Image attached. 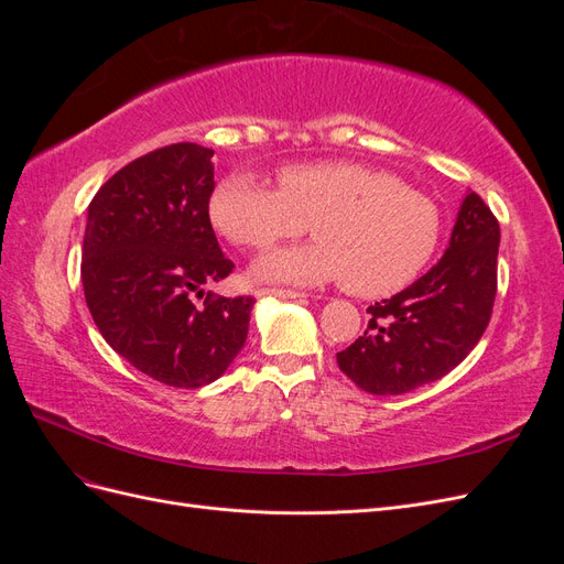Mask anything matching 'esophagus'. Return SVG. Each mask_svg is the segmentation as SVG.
<instances>
[{"mask_svg":"<svg viewBox=\"0 0 564 564\" xmlns=\"http://www.w3.org/2000/svg\"><path fill=\"white\" fill-rule=\"evenodd\" d=\"M256 296H275V299H305L301 292H292V289H261Z\"/></svg>","mask_w":564,"mask_h":564,"instance_id":"obj_1","label":"esophagus"}]
</instances>
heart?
Returning <instances> with one entry per match:
<instances>
[{
    "mask_svg": "<svg viewBox=\"0 0 564 564\" xmlns=\"http://www.w3.org/2000/svg\"><path fill=\"white\" fill-rule=\"evenodd\" d=\"M209 218L228 242L268 249L311 220L315 242L261 256L253 280L313 286L344 282L355 296H386L412 282L433 259L437 204L383 169L352 160L286 164L278 187L253 174L216 185Z\"/></svg>",
    "mask_w": 564,
    "mask_h": 564,
    "instance_id": "heart-1",
    "label": "heart"
}]
</instances>
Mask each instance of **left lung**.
Masks as SVG:
<instances>
[{
    "label": "left lung",
    "instance_id": "left-lung-1",
    "mask_svg": "<svg viewBox=\"0 0 564 564\" xmlns=\"http://www.w3.org/2000/svg\"><path fill=\"white\" fill-rule=\"evenodd\" d=\"M499 240L497 218L468 191L442 259L400 294L369 305L365 336L336 352L340 371L371 395H402L464 362L491 317Z\"/></svg>",
    "mask_w": 564,
    "mask_h": 564
}]
</instances>
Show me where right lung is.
Here are the masks:
<instances>
[{"instance_id": "1", "label": "right lung", "mask_w": 564, "mask_h": 564, "mask_svg": "<svg viewBox=\"0 0 564 564\" xmlns=\"http://www.w3.org/2000/svg\"><path fill=\"white\" fill-rule=\"evenodd\" d=\"M212 158L174 143L129 162L100 185L84 230L82 284L98 332L174 388H202L230 367L256 303L207 292L235 268L209 220Z\"/></svg>"}]
</instances>
